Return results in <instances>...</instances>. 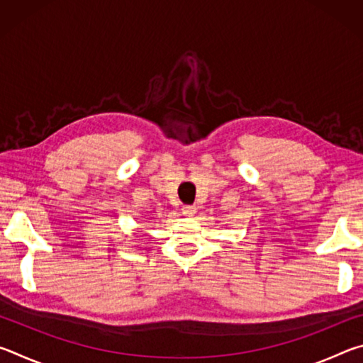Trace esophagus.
Masks as SVG:
<instances>
[{
    "label": "esophagus",
    "instance_id": "1",
    "mask_svg": "<svg viewBox=\"0 0 363 363\" xmlns=\"http://www.w3.org/2000/svg\"><path fill=\"white\" fill-rule=\"evenodd\" d=\"M195 213H196V208H195V206H192V205H186V206H182V214H184V216L190 218V216H194Z\"/></svg>",
    "mask_w": 363,
    "mask_h": 363
}]
</instances>
